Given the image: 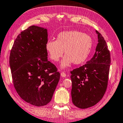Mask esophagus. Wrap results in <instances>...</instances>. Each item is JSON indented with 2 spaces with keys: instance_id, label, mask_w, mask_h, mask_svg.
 Masks as SVG:
<instances>
[{
  "instance_id": "34e87169",
  "label": "esophagus",
  "mask_w": 123,
  "mask_h": 123,
  "mask_svg": "<svg viewBox=\"0 0 123 123\" xmlns=\"http://www.w3.org/2000/svg\"><path fill=\"white\" fill-rule=\"evenodd\" d=\"M61 75L62 77H66V74L65 73V72H62L61 73Z\"/></svg>"
}]
</instances>
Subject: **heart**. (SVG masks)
Wrapping results in <instances>:
<instances>
[{
  "label": "heart",
  "instance_id": "obj_1",
  "mask_svg": "<svg viewBox=\"0 0 123 123\" xmlns=\"http://www.w3.org/2000/svg\"><path fill=\"white\" fill-rule=\"evenodd\" d=\"M45 47L54 61L63 56L64 50L66 56L60 63V67L64 69L72 63L80 65L86 61L92 47V39L89 35L79 31H65L58 34L56 40H48Z\"/></svg>",
  "mask_w": 123,
  "mask_h": 123
}]
</instances>
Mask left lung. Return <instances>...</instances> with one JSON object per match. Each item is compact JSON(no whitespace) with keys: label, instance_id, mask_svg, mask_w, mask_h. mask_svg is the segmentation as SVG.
Returning a JSON list of instances; mask_svg holds the SVG:
<instances>
[{"label":"left lung","instance_id":"8db88e82","mask_svg":"<svg viewBox=\"0 0 123 123\" xmlns=\"http://www.w3.org/2000/svg\"><path fill=\"white\" fill-rule=\"evenodd\" d=\"M98 44L93 57L85 65L72 71L71 96L73 104L81 109L97 104L106 92L111 64L110 52L98 31Z\"/></svg>","mask_w":123,"mask_h":123}]
</instances>
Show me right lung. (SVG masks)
Returning a JSON list of instances; mask_svg holds the SVG:
<instances>
[{"label":"right lung","instance_id":"right-lung-1","mask_svg":"<svg viewBox=\"0 0 123 123\" xmlns=\"http://www.w3.org/2000/svg\"><path fill=\"white\" fill-rule=\"evenodd\" d=\"M47 29L32 26L15 39L10 55L13 85L25 101L43 106L51 100L60 74L48 60Z\"/></svg>","mask_w":123,"mask_h":123}]
</instances>
